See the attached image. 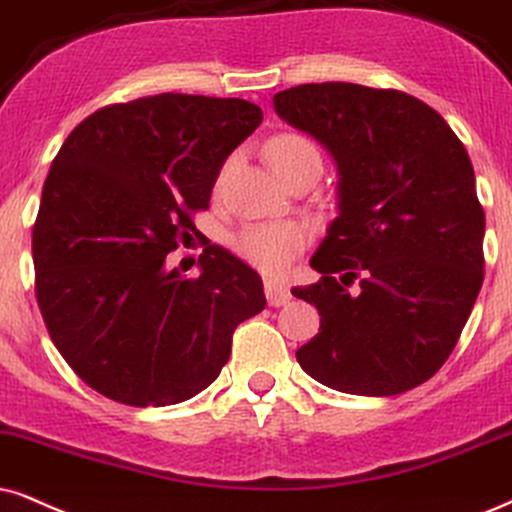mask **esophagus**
Segmentation results:
<instances>
[{
    "label": "esophagus",
    "mask_w": 512,
    "mask_h": 512,
    "mask_svg": "<svg viewBox=\"0 0 512 512\" xmlns=\"http://www.w3.org/2000/svg\"><path fill=\"white\" fill-rule=\"evenodd\" d=\"M264 293H267V300L271 307H281V304L290 302V290L283 281H276V278H267L264 281Z\"/></svg>",
    "instance_id": "obj_1"
}]
</instances>
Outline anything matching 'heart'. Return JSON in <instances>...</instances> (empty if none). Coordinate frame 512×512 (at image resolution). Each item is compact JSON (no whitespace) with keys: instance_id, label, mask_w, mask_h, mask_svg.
Segmentation results:
<instances>
[{"instance_id":"1","label":"heart","mask_w":512,"mask_h":512,"mask_svg":"<svg viewBox=\"0 0 512 512\" xmlns=\"http://www.w3.org/2000/svg\"><path fill=\"white\" fill-rule=\"evenodd\" d=\"M269 163L283 179L300 167L321 165V151L312 139L297 132L276 134L267 146ZM309 243V229L300 222H260L245 224L231 238V248L243 262L255 269L278 274L295 260Z\"/></svg>"}]
</instances>
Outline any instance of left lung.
Segmentation results:
<instances>
[{"label":"left lung","mask_w":512,"mask_h":512,"mask_svg":"<svg viewBox=\"0 0 512 512\" xmlns=\"http://www.w3.org/2000/svg\"><path fill=\"white\" fill-rule=\"evenodd\" d=\"M274 108L340 172V215L312 257L321 278L293 288L319 309L321 328L295 357L338 392L413 390L454 352L484 281L468 151L435 108L397 89L300 84Z\"/></svg>","instance_id":"obj_1"}]
</instances>
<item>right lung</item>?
<instances>
[{
	"label": "right lung",
	"instance_id": "obj_1",
	"mask_svg": "<svg viewBox=\"0 0 512 512\" xmlns=\"http://www.w3.org/2000/svg\"><path fill=\"white\" fill-rule=\"evenodd\" d=\"M260 122L243 99L155 94L99 108L63 141L32 226L35 295L61 357L103 397L141 409L196 397L267 304L260 274L219 245L198 278L165 269Z\"/></svg>",
	"mask_w": 512,
	"mask_h": 512
}]
</instances>
